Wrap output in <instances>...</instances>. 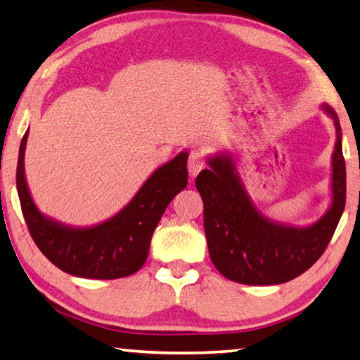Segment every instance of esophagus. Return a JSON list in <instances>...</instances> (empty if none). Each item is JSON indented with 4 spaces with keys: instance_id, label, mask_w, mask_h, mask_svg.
<instances>
[{
    "instance_id": "esophagus-1",
    "label": "esophagus",
    "mask_w": 360,
    "mask_h": 360,
    "mask_svg": "<svg viewBox=\"0 0 360 360\" xmlns=\"http://www.w3.org/2000/svg\"><path fill=\"white\" fill-rule=\"evenodd\" d=\"M205 167V158L200 152H192L189 157V162H187V169H189V174L192 178L200 173L202 168Z\"/></svg>"
}]
</instances>
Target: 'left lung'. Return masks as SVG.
Returning <instances> with one entry per match:
<instances>
[{"mask_svg": "<svg viewBox=\"0 0 360 360\" xmlns=\"http://www.w3.org/2000/svg\"><path fill=\"white\" fill-rule=\"evenodd\" d=\"M321 108L333 120L336 129L332 203L312 224L288 226L262 214L247 192L236 158L229 152L208 157L210 169L197 176L210 258L229 281L245 285L285 283L309 269L332 240L345 211L346 165L338 115L328 104Z\"/></svg>", "mask_w": 360, "mask_h": 360, "instance_id": "left-lung-1", "label": "left lung"}]
</instances>
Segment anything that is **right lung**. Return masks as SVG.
Here are the masks:
<instances>
[{"label":"right lung","mask_w":360,"mask_h":360,"mask_svg":"<svg viewBox=\"0 0 360 360\" xmlns=\"http://www.w3.org/2000/svg\"><path fill=\"white\" fill-rule=\"evenodd\" d=\"M27 138L28 129L20 142L15 182L28 231L41 253L60 271L77 277L112 281L138 272L165 210L186 189L187 150L153 171L127 207L112 218L77 227L41 213L33 202L24 167Z\"/></svg>","instance_id":"right-lung-1"}]
</instances>
